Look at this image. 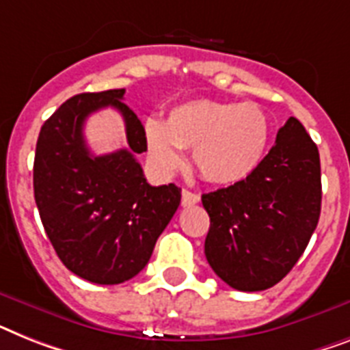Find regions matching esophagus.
I'll return each mask as SVG.
<instances>
[{
	"label": "esophagus",
	"mask_w": 350,
	"mask_h": 350,
	"mask_svg": "<svg viewBox=\"0 0 350 350\" xmlns=\"http://www.w3.org/2000/svg\"><path fill=\"white\" fill-rule=\"evenodd\" d=\"M200 202V196L193 191H187V189H182V207L195 206Z\"/></svg>",
	"instance_id": "obj_1"
}]
</instances>
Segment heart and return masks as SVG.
Returning <instances> with one entry per match:
<instances>
[{
  "label": "heart",
  "instance_id": "b5f03b06",
  "mask_svg": "<svg viewBox=\"0 0 350 350\" xmlns=\"http://www.w3.org/2000/svg\"><path fill=\"white\" fill-rule=\"evenodd\" d=\"M146 155L164 173L182 164L180 150H193L204 180L234 186L252 177L267 155L270 121L256 103L191 100L173 107L164 120L143 129Z\"/></svg>",
  "mask_w": 350,
  "mask_h": 350
}]
</instances>
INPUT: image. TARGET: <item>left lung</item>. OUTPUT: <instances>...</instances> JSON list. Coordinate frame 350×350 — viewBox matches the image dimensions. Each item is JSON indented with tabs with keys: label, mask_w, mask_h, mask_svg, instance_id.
Returning <instances> with one entry per match:
<instances>
[{
	"label": "left lung",
	"mask_w": 350,
	"mask_h": 350,
	"mask_svg": "<svg viewBox=\"0 0 350 350\" xmlns=\"http://www.w3.org/2000/svg\"><path fill=\"white\" fill-rule=\"evenodd\" d=\"M202 204L211 218L206 258L216 275L234 290H268L295 267L319 224V148L290 118L252 177L202 195Z\"/></svg>",
	"instance_id": "1"
}]
</instances>
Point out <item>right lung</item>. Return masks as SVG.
Returning a JSON list of instances; mask_svg holds the SVG:
<instances>
[{"instance_id": "1", "label": "right lung", "mask_w": 350, "mask_h": 350, "mask_svg": "<svg viewBox=\"0 0 350 350\" xmlns=\"http://www.w3.org/2000/svg\"><path fill=\"white\" fill-rule=\"evenodd\" d=\"M125 89L82 92L44 121L33 161V195L44 230L64 267L89 282L120 284L146 267L180 204V187L150 186L135 154L146 150ZM114 106L129 149L92 156L83 139L89 113Z\"/></svg>"}]
</instances>
